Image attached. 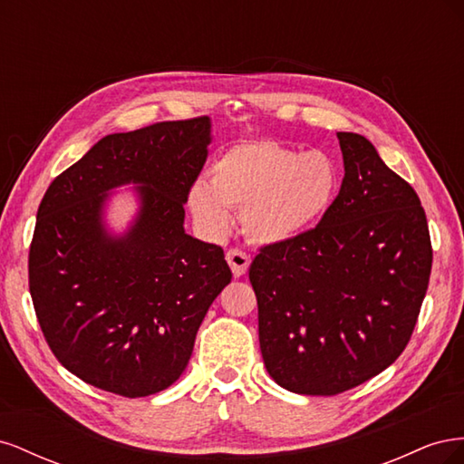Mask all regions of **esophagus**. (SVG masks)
Here are the masks:
<instances>
[{"label":"esophagus","instance_id":"obj_1","mask_svg":"<svg viewBox=\"0 0 464 464\" xmlns=\"http://www.w3.org/2000/svg\"><path fill=\"white\" fill-rule=\"evenodd\" d=\"M227 261H228V265H230V269H232V273H234V276L246 275L247 266H249V263H251L249 256L246 254L244 249H240V247L228 249V251H227Z\"/></svg>","mask_w":464,"mask_h":464}]
</instances>
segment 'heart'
I'll use <instances>...</instances> for the list:
<instances>
[{
	"mask_svg": "<svg viewBox=\"0 0 464 464\" xmlns=\"http://www.w3.org/2000/svg\"><path fill=\"white\" fill-rule=\"evenodd\" d=\"M341 188L339 166L325 152H302L269 139L228 147L189 191L193 217L210 232L230 227V210L261 244L296 240L329 213Z\"/></svg>",
	"mask_w": 464,
	"mask_h": 464,
	"instance_id": "1",
	"label": "heart"
}]
</instances>
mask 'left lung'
<instances>
[{
  "label": "left lung",
  "mask_w": 464,
  "mask_h": 464,
  "mask_svg": "<svg viewBox=\"0 0 464 464\" xmlns=\"http://www.w3.org/2000/svg\"><path fill=\"white\" fill-rule=\"evenodd\" d=\"M336 137L344 178L329 213L296 240L261 247L249 266L265 368L300 395H339L389 368L411 341L431 273L412 186L366 137Z\"/></svg>",
  "instance_id": "1"
}]
</instances>
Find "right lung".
Listing matches in <instances>:
<instances>
[{"label": "right lung", "mask_w": 464, "mask_h": 464, "mask_svg": "<svg viewBox=\"0 0 464 464\" xmlns=\"http://www.w3.org/2000/svg\"><path fill=\"white\" fill-rule=\"evenodd\" d=\"M208 143L207 116L106 135L42 198L31 296L53 356L85 383L128 399L170 387L232 280L222 247L184 230ZM131 180L142 208L114 238L102 224L105 191Z\"/></svg>", "instance_id": "add662e5"}]
</instances>
